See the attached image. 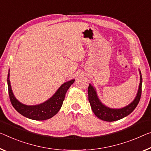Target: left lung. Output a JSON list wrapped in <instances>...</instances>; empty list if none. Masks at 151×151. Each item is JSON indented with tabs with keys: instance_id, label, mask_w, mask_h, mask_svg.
I'll return each mask as SVG.
<instances>
[{
	"instance_id": "1",
	"label": "left lung",
	"mask_w": 151,
	"mask_h": 151,
	"mask_svg": "<svg viewBox=\"0 0 151 151\" xmlns=\"http://www.w3.org/2000/svg\"><path fill=\"white\" fill-rule=\"evenodd\" d=\"M139 73H140V83H139L138 92L136 94L135 99L128 105L120 109L110 108L104 105L100 101L96 93V88L90 83L89 86L88 88V101L94 115L100 119L103 120V121L115 122L121 119L130 114L138 105L141 97V93H142V78L140 69H139Z\"/></svg>"
}]
</instances>
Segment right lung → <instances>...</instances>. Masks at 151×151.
I'll list each match as a JSON object with an SVG mask.
<instances>
[{"label":"right lung","instance_id":"add662e5","mask_svg":"<svg viewBox=\"0 0 151 151\" xmlns=\"http://www.w3.org/2000/svg\"><path fill=\"white\" fill-rule=\"evenodd\" d=\"M9 72L10 70H9L8 73L7 83L9 98L13 106L18 113L24 117L38 121L50 119L59 112L63 103L67 91L75 81V79H73L63 83L52 96L44 103L36 105H27L21 103L14 96L9 80Z\"/></svg>","mask_w":151,"mask_h":151}]
</instances>
